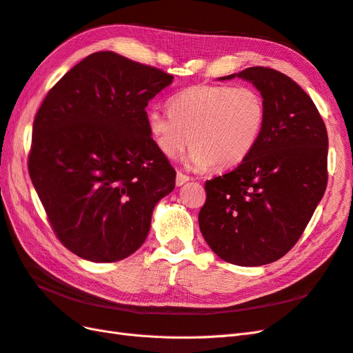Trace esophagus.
<instances>
[{"label":"esophagus","instance_id":"esophagus-1","mask_svg":"<svg viewBox=\"0 0 353 353\" xmlns=\"http://www.w3.org/2000/svg\"><path fill=\"white\" fill-rule=\"evenodd\" d=\"M190 178L187 176V175H184V174H181V172H178L176 174V187H181V185H184L187 181H188Z\"/></svg>","mask_w":353,"mask_h":353}]
</instances>
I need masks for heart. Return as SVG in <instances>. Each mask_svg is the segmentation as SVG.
Segmentation results:
<instances>
[{
	"instance_id": "1",
	"label": "heart",
	"mask_w": 353,
	"mask_h": 353,
	"mask_svg": "<svg viewBox=\"0 0 353 353\" xmlns=\"http://www.w3.org/2000/svg\"><path fill=\"white\" fill-rule=\"evenodd\" d=\"M168 109L148 112V132L166 157L190 141L185 165L193 170L239 165L258 143L266 117L262 95L245 85H194L175 94Z\"/></svg>"
}]
</instances>
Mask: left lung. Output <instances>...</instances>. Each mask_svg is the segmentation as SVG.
Returning <instances> with one entry per match:
<instances>
[{
    "label": "left lung",
    "instance_id": "1",
    "mask_svg": "<svg viewBox=\"0 0 353 353\" xmlns=\"http://www.w3.org/2000/svg\"><path fill=\"white\" fill-rule=\"evenodd\" d=\"M236 77L261 92L265 125L236 169L206 181L199 227L221 259L261 266L293 248L321 201L328 137L314 101L287 74L256 66L219 79Z\"/></svg>",
    "mask_w": 353,
    "mask_h": 353
}]
</instances>
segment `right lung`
<instances>
[{"label": "right lung", "instance_id": "add662e5", "mask_svg": "<svg viewBox=\"0 0 353 353\" xmlns=\"http://www.w3.org/2000/svg\"><path fill=\"white\" fill-rule=\"evenodd\" d=\"M113 51L73 66L35 116L29 175L57 239L91 262L128 258L145 241L175 169L147 128L145 108L172 83Z\"/></svg>", "mask_w": 353, "mask_h": 353}]
</instances>
